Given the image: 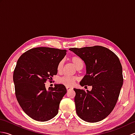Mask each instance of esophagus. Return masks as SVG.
I'll return each mask as SVG.
<instances>
[{
	"label": "esophagus",
	"instance_id": "1",
	"mask_svg": "<svg viewBox=\"0 0 135 135\" xmlns=\"http://www.w3.org/2000/svg\"><path fill=\"white\" fill-rule=\"evenodd\" d=\"M73 89V88H71V87H67V90L68 91H70V90H72Z\"/></svg>",
	"mask_w": 135,
	"mask_h": 135
}]
</instances>
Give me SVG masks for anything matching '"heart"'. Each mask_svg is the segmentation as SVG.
<instances>
[{
    "instance_id": "heart-1",
    "label": "heart",
    "mask_w": 135,
    "mask_h": 135,
    "mask_svg": "<svg viewBox=\"0 0 135 135\" xmlns=\"http://www.w3.org/2000/svg\"><path fill=\"white\" fill-rule=\"evenodd\" d=\"M70 61L73 62V64L75 66V67L77 69L79 70L82 68L83 65V61L79 57L77 56H73L70 57ZM63 66H64V61L61 60V61H60L59 62L58 65H57V70L58 72H61L63 68ZM76 80V78L75 77L65 75L63 76L59 79V82L60 84L64 85L65 86L71 87L73 86L74 84H75Z\"/></svg>"
}]
</instances>
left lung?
<instances>
[{
  "label": "left lung",
  "mask_w": 135,
  "mask_h": 135,
  "mask_svg": "<svg viewBox=\"0 0 135 135\" xmlns=\"http://www.w3.org/2000/svg\"><path fill=\"white\" fill-rule=\"evenodd\" d=\"M69 50L86 64V74L80 85L92 86L91 91L74 89L77 115L86 122L102 121L115 107L123 84L122 68L118 57L101 46Z\"/></svg>",
  "instance_id": "8db88e82"
}]
</instances>
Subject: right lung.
<instances>
[{"label": "right lung", "mask_w": 135, "mask_h": 135, "mask_svg": "<svg viewBox=\"0 0 135 135\" xmlns=\"http://www.w3.org/2000/svg\"><path fill=\"white\" fill-rule=\"evenodd\" d=\"M67 50L39 47L31 49L20 57L13 73L15 94L20 105L36 121L54 118L67 89L57 84L46 90L45 83L57 74V65Z\"/></svg>", "instance_id": "obj_1"}]
</instances>
